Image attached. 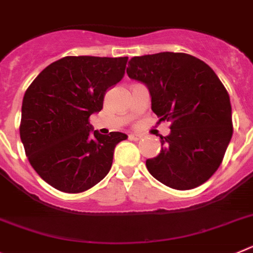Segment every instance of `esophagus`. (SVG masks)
<instances>
[{"instance_id":"1","label":"esophagus","mask_w":253,"mask_h":253,"mask_svg":"<svg viewBox=\"0 0 253 253\" xmlns=\"http://www.w3.org/2000/svg\"><path fill=\"white\" fill-rule=\"evenodd\" d=\"M142 138V135H140V134H135V133H133V134H129V139H130V140H139V139Z\"/></svg>"}]
</instances>
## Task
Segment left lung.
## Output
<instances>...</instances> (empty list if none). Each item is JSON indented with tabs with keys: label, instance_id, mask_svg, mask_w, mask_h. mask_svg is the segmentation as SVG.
Returning a JSON list of instances; mask_svg holds the SVG:
<instances>
[{
	"label": "left lung",
	"instance_id": "8db88e82",
	"mask_svg": "<svg viewBox=\"0 0 253 253\" xmlns=\"http://www.w3.org/2000/svg\"><path fill=\"white\" fill-rule=\"evenodd\" d=\"M126 74L148 87L159 122H170L162 149L147 159L150 174L185 191L210 179L221 166L232 138L229 95L202 60L183 52L134 56Z\"/></svg>",
	"mask_w": 253,
	"mask_h": 253
}]
</instances>
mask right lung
Instances as JSON below:
<instances>
[{
	"label": "right lung",
	"instance_id": "obj_1",
	"mask_svg": "<svg viewBox=\"0 0 253 253\" xmlns=\"http://www.w3.org/2000/svg\"><path fill=\"white\" fill-rule=\"evenodd\" d=\"M128 57L66 56L43 69L25 92L20 136L30 164L54 188L80 193L109 173L128 135L100 134L89 123L123 79Z\"/></svg>",
	"mask_w": 253,
	"mask_h": 253
}]
</instances>
